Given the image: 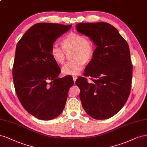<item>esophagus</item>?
<instances>
[{"label":"esophagus","mask_w":147,"mask_h":147,"mask_svg":"<svg viewBox=\"0 0 147 147\" xmlns=\"http://www.w3.org/2000/svg\"><path fill=\"white\" fill-rule=\"evenodd\" d=\"M77 76H74V77H73V79H74V83H75V82H76V80L77 79Z\"/></svg>","instance_id":"obj_1"}]
</instances>
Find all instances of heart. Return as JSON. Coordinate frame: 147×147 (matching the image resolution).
<instances>
[{
    "label": "heart",
    "instance_id": "obj_1",
    "mask_svg": "<svg viewBox=\"0 0 147 147\" xmlns=\"http://www.w3.org/2000/svg\"><path fill=\"white\" fill-rule=\"evenodd\" d=\"M62 47L53 44L50 53L55 62L63 64L65 60V53L72 52L71 58L73 60L62 67V72L66 75H78L83 70L84 63L89 62L94 53L93 42L77 33H70L65 36L62 41Z\"/></svg>",
    "mask_w": 147,
    "mask_h": 147
}]
</instances>
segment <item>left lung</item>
Segmentation results:
<instances>
[{
  "instance_id": "obj_1",
  "label": "left lung",
  "mask_w": 147,
  "mask_h": 147,
  "mask_svg": "<svg viewBox=\"0 0 147 147\" xmlns=\"http://www.w3.org/2000/svg\"><path fill=\"white\" fill-rule=\"evenodd\" d=\"M76 28L96 45L84 73L92 82L82 77L75 82L82 106L91 117L109 119L123 108L130 94L133 65L128 44L108 23H79Z\"/></svg>"
}]
</instances>
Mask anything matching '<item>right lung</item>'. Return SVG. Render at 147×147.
<instances>
[{"instance_id": "add662e5", "label": "right lung", "mask_w": 147, "mask_h": 147, "mask_svg": "<svg viewBox=\"0 0 147 147\" xmlns=\"http://www.w3.org/2000/svg\"><path fill=\"white\" fill-rule=\"evenodd\" d=\"M71 27L36 24L16 45L13 68L15 90L24 109L38 119L50 120L60 115L74 84L70 77L58 78L61 69L50 53L56 39Z\"/></svg>"}]
</instances>
